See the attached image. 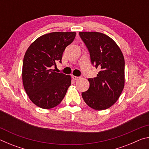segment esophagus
I'll list each match as a JSON object with an SVG mask.
<instances>
[{
	"instance_id": "34e87169",
	"label": "esophagus",
	"mask_w": 149,
	"mask_h": 149,
	"mask_svg": "<svg viewBox=\"0 0 149 149\" xmlns=\"http://www.w3.org/2000/svg\"><path fill=\"white\" fill-rule=\"evenodd\" d=\"M72 78L74 80H78L79 79H80V77H77V76H75V75H72Z\"/></svg>"
}]
</instances>
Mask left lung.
I'll return each mask as SVG.
<instances>
[{"instance_id": "8db88e82", "label": "left lung", "mask_w": 149, "mask_h": 149, "mask_svg": "<svg viewBox=\"0 0 149 149\" xmlns=\"http://www.w3.org/2000/svg\"><path fill=\"white\" fill-rule=\"evenodd\" d=\"M90 54L91 64L100 71L89 78V88L82 97L89 107L107 109L119 99L124 87V57L119 47L108 35L99 32H79Z\"/></svg>"}]
</instances>
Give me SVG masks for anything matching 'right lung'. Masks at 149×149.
Listing matches in <instances>:
<instances>
[{
    "instance_id": "right-lung-1",
    "label": "right lung",
    "mask_w": 149,
    "mask_h": 149,
    "mask_svg": "<svg viewBox=\"0 0 149 149\" xmlns=\"http://www.w3.org/2000/svg\"><path fill=\"white\" fill-rule=\"evenodd\" d=\"M75 32H52L31 43L25 54L22 68L24 89L34 104L44 109L58 105L71 85V76L55 72L52 67L62 62L63 52Z\"/></svg>"
}]
</instances>
